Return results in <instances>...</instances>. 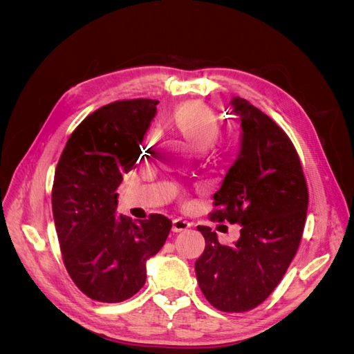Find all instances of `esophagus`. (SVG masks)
Here are the masks:
<instances>
[{"label":"esophagus","mask_w":354,"mask_h":354,"mask_svg":"<svg viewBox=\"0 0 354 354\" xmlns=\"http://www.w3.org/2000/svg\"><path fill=\"white\" fill-rule=\"evenodd\" d=\"M190 226H192V223L187 221L186 218L178 217V218H174V220H173V232H176V233H177V232L187 230Z\"/></svg>","instance_id":"1"}]
</instances>
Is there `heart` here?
<instances>
[{
	"instance_id": "heart-1",
	"label": "heart",
	"mask_w": 354,
	"mask_h": 354,
	"mask_svg": "<svg viewBox=\"0 0 354 354\" xmlns=\"http://www.w3.org/2000/svg\"><path fill=\"white\" fill-rule=\"evenodd\" d=\"M169 121L196 152H207L220 137L217 115L199 102L180 106L171 113Z\"/></svg>"
}]
</instances>
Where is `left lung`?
Returning <instances> with one entry per match:
<instances>
[{
  "instance_id": "1",
  "label": "left lung",
  "mask_w": 354,
  "mask_h": 354,
  "mask_svg": "<svg viewBox=\"0 0 354 354\" xmlns=\"http://www.w3.org/2000/svg\"><path fill=\"white\" fill-rule=\"evenodd\" d=\"M242 127L241 152L214 194V221L241 224L234 245L198 226L205 250L195 263L201 291L221 312L255 308L279 285L297 254L308 205L298 153L282 128L248 100L232 99Z\"/></svg>"
}]
</instances>
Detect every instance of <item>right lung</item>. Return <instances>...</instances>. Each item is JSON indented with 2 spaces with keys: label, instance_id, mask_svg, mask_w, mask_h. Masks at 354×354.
<instances>
[{
  "label": "right lung",
  "instance_id": "right-lung-1",
  "mask_svg": "<svg viewBox=\"0 0 354 354\" xmlns=\"http://www.w3.org/2000/svg\"><path fill=\"white\" fill-rule=\"evenodd\" d=\"M158 100H118L75 128L53 181L51 203L60 251L73 283L100 303H121L146 282V260L162 248L169 218L118 216L122 176L140 156Z\"/></svg>",
  "mask_w": 354,
  "mask_h": 354
}]
</instances>
